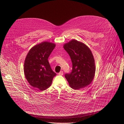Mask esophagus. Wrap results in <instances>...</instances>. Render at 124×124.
Wrapping results in <instances>:
<instances>
[{
    "label": "esophagus",
    "mask_w": 124,
    "mask_h": 124,
    "mask_svg": "<svg viewBox=\"0 0 124 124\" xmlns=\"http://www.w3.org/2000/svg\"><path fill=\"white\" fill-rule=\"evenodd\" d=\"M58 74L59 75H63V72L62 71H60V72L58 73Z\"/></svg>",
    "instance_id": "obj_1"
}]
</instances>
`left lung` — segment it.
<instances>
[{
    "label": "left lung",
    "instance_id": "1",
    "mask_svg": "<svg viewBox=\"0 0 124 124\" xmlns=\"http://www.w3.org/2000/svg\"><path fill=\"white\" fill-rule=\"evenodd\" d=\"M63 48L72 63V72L65 75L69 86L76 90L88 86L95 72L94 59L90 49L85 44L74 39L65 44Z\"/></svg>",
    "mask_w": 124,
    "mask_h": 124
}]
</instances>
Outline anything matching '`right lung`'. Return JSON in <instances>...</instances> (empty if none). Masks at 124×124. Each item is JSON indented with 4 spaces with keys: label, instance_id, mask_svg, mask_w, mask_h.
Returning <instances> with one entry per match:
<instances>
[{
    "label": "right lung",
    "instance_id": "add662e5",
    "mask_svg": "<svg viewBox=\"0 0 124 124\" xmlns=\"http://www.w3.org/2000/svg\"><path fill=\"white\" fill-rule=\"evenodd\" d=\"M56 44L42 42L32 47L24 63V73L30 85L40 90L49 87L56 74L52 70L48 59Z\"/></svg>",
    "mask_w": 124,
    "mask_h": 124
}]
</instances>
